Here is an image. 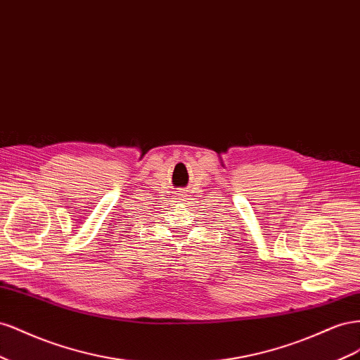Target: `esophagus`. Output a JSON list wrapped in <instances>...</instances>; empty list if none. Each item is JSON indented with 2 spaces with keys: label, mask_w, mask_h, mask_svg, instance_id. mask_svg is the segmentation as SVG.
<instances>
[{
  "label": "esophagus",
  "mask_w": 360,
  "mask_h": 360,
  "mask_svg": "<svg viewBox=\"0 0 360 360\" xmlns=\"http://www.w3.org/2000/svg\"><path fill=\"white\" fill-rule=\"evenodd\" d=\"M178 196H179V200H181V202H188V193H187V190L179 191Z\"/></svg>",
  "instance_id": "1"
}]
</instances>
